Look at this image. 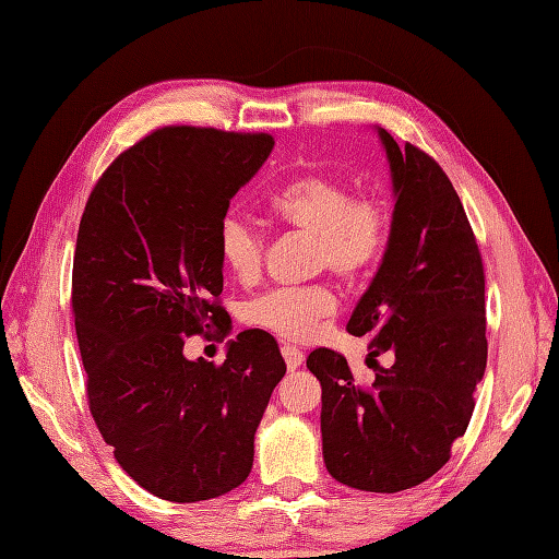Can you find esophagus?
<instances>
[{"label":"esophagus","instance_id":"esophagus-1","mask_svg":"<svg viewBox=\"0 0 559 559\" xmlns=\"http://www.w3.org/2000/svg\"><path fill=\"white\" fill-rule=\"evenodd\" d=\"M281 354H283V359H285V366H288V370L299 368V366H302V361H305V354L299 352L295 345H283Z\"/></svg>","mask_w":559,"mask_h":559}]
</instances>
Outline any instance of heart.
<instances>
[{
    "instance_id": "heart-1",
    "label": "heart",
    "mask_w": 559,
    "mask_h": 559,
    "mask_svg": "<svg viewBox=\"0 0 559 559\" xmlns=\"http://www.w3.org/2000/svg\"><path fill=\"white\" fill-rule=\"evenodd\" d=\"M269 214L285 226L309 234L313 262L335 276L354 281L373 266L388 246L390 222L378 200L352 198L347 183L328 175H305L269 198ZM217 250L224 266L240 281L260 274L264 236L248 217L228 212L217 226ZM335 311V297L325 285L276 288L248 305L250 323L285 340H305Z\"/></svg>"
}]
</instances>
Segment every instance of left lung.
I'll use <instances>...</instances> for the list:
<instances>
[{"instance_id": "obj_1", "label": "left lung", "mask_w": 559, "mask_h": 559, "mask_svg": "<svg viewBox=\"0 0 559 559\" xmlns=\"http://www.w3.org/2000/svg\"><path fill=\"white\" fill-rule=\"evenodd\" d=\"M388 155L394 212L378 274L356 302L347 331L370 337V388L347 359L313 349L321 382L323 461L359 491L396 493L447 465L465 435L486 368L484 266L461 198L443 169L416 146L399 148L376 127Z\"/></svg>"}]
</instances>
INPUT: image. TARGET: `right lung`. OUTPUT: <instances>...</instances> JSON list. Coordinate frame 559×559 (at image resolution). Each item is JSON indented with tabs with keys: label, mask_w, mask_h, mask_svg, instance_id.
<instances>
[{
	"label": "right lung",
	"mask_w": 559,
	"mask_h": 559,
	"mask_svg": "<svg viewBox=\"0 0 559 559\" xmlns=\"http://www.w3.org/2000/svg\"><path fill=\"white\" fill-rule=\"evenodd\" d=\"M274 143L165 127L104 171L80 222L73 311L92 416L127 475L175 503L248 479L285 376L264 331L228 340L222 366L183 356L186 337L226 321L217 226Z\"/></svg>",
	"instance_id": "add662e5"
}]
</instances>
